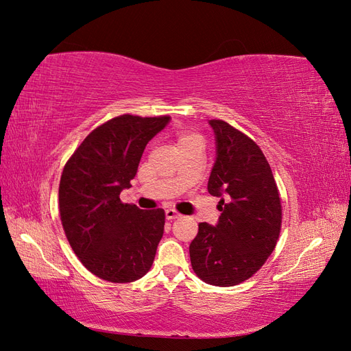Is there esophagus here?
<instances>
[{"label": "esophagus", "mask_w": 351, "mask_h": 351, "mask_svg": "<svg viewBox=\"0 0 351 351\" xmlns=\"http://www.w3.org/2000/svg\"><path fill=\"white\" fill-rule=\"evenodd\" d=\"M165 217H167V219H177V218L182 217V214H178L176 209H167Z\"/></svg>", "instance_id": "esophagus-1"}]
</instances>
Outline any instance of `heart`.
Here are the masks:
<instances>
[{"mask_svg":"<svg viewBox=\"0 0 351 351\" xmlns=\"http://www.w3.org/2000/svg\"><path fill=\"white\" fill-rule=\"evenodd\" d=\"M192 137H196V136H193V134H182V136H180V139H178V143L180 142H184L187 139H192Z\"/></svg>","mask_w":351,"mask_h":351,"instance_id":"obj_1","label":"heart"}]
</instances>
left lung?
Wrapping results in <instances>:
<instances>
[{"label":"left lung","mask_w":351,"mask_h":351,"mask_svg":"<svg viewBox=\"0 0 351 351\" xmlns=\"http://www.w3.org/2000/svg\"><path fill=\"white\" fill-rule=\"evenodd\" d=\"M209 124L217 137V161L208 192L221 197V215L215 227L199 224L189 247L190 262L204 282L232 287L256 274L277 246L282 206L269 162L256 142L222 120Z\"/></svg>","instance_id":"left-lung-1"}]
</instances>
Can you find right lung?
I'll return each instance as SVG.
<instances>
[{"label": "right lung", "mask_w": 351, "mask_h": 351, "mask_svg": "<svg viewBox=\"0 0 351 351\" xmlns=\"http://www.w3.org/2000/svg\"><path fill=\"white\" fill-rule=\"evenodd\" d=\"M168 115L123 114L92 130L62 169L61 224L83 267L110 282H133L151 269L164 234L165 212L123 204L145 146Z\"/></svg>", "instance_id": "right-lung-1"}]
</instances>
